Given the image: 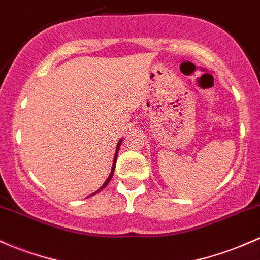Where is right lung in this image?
<instances>
[{
  "label": "right lung",
  "mask_w": 260,
  "mask_h": 260,
  "mask_svg": "<svg viewBox=\"0 0 260 260\" xmlns=\"http://www.w3.org/2000/svg\"><path fill=\"white\" fill-rule=\"evenodd\" d=\"M121 143H122V141H119V142H118V143H117V148H116V154H115V159H113V165H112V170H111V174H110V176H108V178H107V180H106V181H105V184H104V185H102V186H101V187H100V189H99L98 191H96V192H93V193H92V195H95V193H98V192H99V191H101L102 189H105V187H106V186H107V184H108V182H110V180H111V179H112V176H113V172H115V168H116V161H117V156H118V155H117V154H118V149H119V147H121ZM92 195H91V196H92Z\"/></svg>",
  "instance_id": "right-lung-1"
}]
</instances>
